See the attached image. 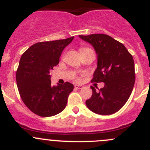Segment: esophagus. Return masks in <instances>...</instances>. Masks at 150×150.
I'll return each mask as SVG.
<instances>
[{
	"label": "esophagus",
	"instance_id": "obj_1",
	"mask_svg": "<svg viewBox=\"0 0 150 150\" xmlns=\"http://www.w3.org/2000/svg\"><path fill=\"white\" fill-rule=\"evenodd\" d=\"M84 88V86H82V85H78V84L75 85V89H82V88Z\"/></svg>",
	"mask_w": 150,
	"mask_h": 150
}]
</instances>
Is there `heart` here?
<instances>
[{"label":"heart","mask_w":150,"mask_h":150,"mask_svg":"<svg viewBox=\"0 0 150 150\" xmlns=\"http://www.w3.org/2000/svg\"><path fill=\"white\" fill-rule=\"evenodd\" d=\"M88 49H91V48H87V47H82V48H81V52H83V51H86V50H88Z\"/></svg>","instance_id":"obj_1"}]
</instances>
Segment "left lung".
Wrapping results in <instances>:
<instances>
[{
	"label": "left lung",
	"instance_id": "1",
	"mask_svg": "<svg viewBox=\"0 0 150 150\" xmlns=\"http://www.w3.org/2000/svg\"><path fill=\"white\" fill-rule=\"evenodd\" d=\"M94 48L97 54V68L92 82H103L99 91L93 86L92 96L86 104L91 111L99 115H112L126 103L135 83V69L132 55L125 46L105 34L79 35Z\"/></svg>",
	"mask_w": 150,
	"mask_h": 150
}]
</instances>
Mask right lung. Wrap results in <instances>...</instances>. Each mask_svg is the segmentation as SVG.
I'll use <instances>...</instances> for the list:
<instances>
[{
    "instance_id": "1",
    "label": "right lung",
    "mask_w": 150,
    "mask_h": 150,
    "mask_svg": "<svg viewBox=\"0 0 150 150\" xmlns=\"http://www.w3.org/2000/svg\"><path fill=\"white\" fill-rule=\"evenodd\" d=\"M74 37L37 43L22 54L16 80L22 101L33 113L51 117L63 111L74 86L69 82L51 86L50 72Z\"/></svg>"
}]
</instances>
